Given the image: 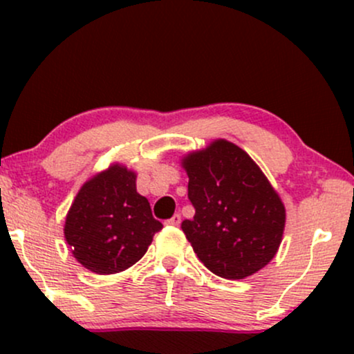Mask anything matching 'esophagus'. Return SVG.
Returning a JSON list of instances; mask_svg holds the SVG:
<instances>
[{"label":"esophagus","instance_id":"34e87169","mask_svg":"<svg viewBox=\"0 0 354 354\" xmlns=\"http://www.w3.org/2000/svg\"><path fill=\"white\" fill-rule=\"evenodd\" d=\"M180 223H181V216L176 213L173 218H169L168 221H166V225H169V226H178V225H180Z\"/></svg>","mask_w":354,"mask_h":354}]
</instances>
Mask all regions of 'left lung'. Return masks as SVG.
I'll return each instance as SVG.
<instances>
[{
	"label": "left lung",
	"mask_w": 354,
	"mask_h": 354,
	"mask_svg": "<svg viewBox=\"0 0 354 354\" xmlns=\"http://www.w3.org/2000/svg\"><path fill=\"white\" fill-rule=\"evenodd\" d=\"M181 166L196 211L181 230L203 265L226 279L265 268L281 245L286 209L259 166L226 140L188 153Z\"/></svg>",
	"instance_id": "left-lung-1"
}]
</instances>
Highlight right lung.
Here are the masks:
<instances>
[{
	"label": "right lung",
	"mask_w": 354,
	"mask_h": 354,
	"mask_svg": "<svg viewBox=\"0 0 354 354\" xmlns=\"http://www.w3.org/2000/svg\"><path fill=\"white\" fill-rule=\"evenodd\" d=\"M163 225L136 191V173L115 163L81 186L64 221L76 261L96 274H115L143 258Z\"/></svg>",
	"instance_id": "obj_1"
}]
</instances>
